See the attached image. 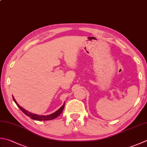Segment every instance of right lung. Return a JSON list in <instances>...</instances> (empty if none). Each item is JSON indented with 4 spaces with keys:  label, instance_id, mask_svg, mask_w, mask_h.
I'll return each mask as SVG.
<instances>
[{
    "label": "right lung",
    "instance_id": "obj_1",
    "mask_svg": "<svg viewBox=\"0 0 147 147\" xmlns=\"http://www.w3.org/2000/svg\"><path fill=\"white\" fill-rule=\"evenodd\" d=\"M13 100L14 101V102L16 103L17 106H18V107L23 112H24V113L26 115L29 117L30 119H32L35 120H39V121H42V120H52V119H55V118H57V117H59L60 115L62 113V111H63V110H64V108L65 106V103H64V105H63L61 106V107H60L59 109L58 110H57L55 112H54V113H52V114L49 115H39L33 114V113H30V112H29V111L25 110V109H24L22 107H21V106H20L18 104V103H17V102L16 101V100L14 99L13 96Z\"/></svg>",
    "mask_w": 147,
    "mask_h": 147
}]
</instances>
